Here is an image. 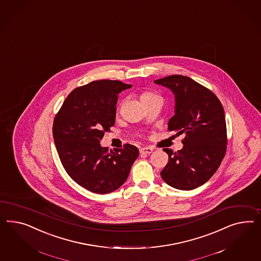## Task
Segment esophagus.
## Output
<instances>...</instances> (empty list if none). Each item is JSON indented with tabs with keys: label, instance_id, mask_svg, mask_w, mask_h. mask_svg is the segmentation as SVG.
Segmentation results:
<instances>
[{
	"label": "esophagus",
	"instance_id": "34e87169",
	"mask_svg": "<svg viewBox=\"0 0 261 261\" xmlns=\"http://www.w3.org/2000/svg\"><path fill=\"white\" fill-rule=\"evenodd\" d=\"M152 152H153V148H151V147H142L140 149L141 154H151Z\"/></svg>",
	"mask_w": 261,
	"mask_h": 261
}]
</instances>
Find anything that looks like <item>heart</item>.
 <instances>
[{
  "label": "heart",
  "mask_w": 261,
  "mask_h": 261,
  "mask_svg": "<svg viewBox=\"0 0 261 261\" xmlns=\"http://www.w3.org/2000/svg\"><path fill=\"white\" fill-rule=\"evenodd\" d=\"M153 97H156V95L154 93H151V92H144V93H142L141 99H149V98H153Z\"/></svg>",
  "instance_id": "b5f03b06"
}]
</instances>
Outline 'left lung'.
<instances>
[{
	"label": "left lung",
	"instance_id": "8db88e82",
	"mask_svg": "<svg viewBox=\"0 0 261 261\" xmlns=\"http://www.w3.org/2000/svg\"><path fill=\"white\" fill-rule=\"evenodd\" d=\"M155 84L175 95V115L168 130L185 135L184 148L163 151L169 161L161 172L162 179L178 190H193L208 181L226 153L227 130L224 109L218 97L191 77L171 75Z\"/></svg>",
	"mask_w": 261,
	"mask_h": 261
}]
</instances>
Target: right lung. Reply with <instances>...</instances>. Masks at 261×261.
Returning a JSON list of instances; mask_svg holds the SVG:
<instances>
[{
    "label": "right lung",
    "mask_w": 261,
    "mask_h": 261,
    "mask_svg": "<svg viewBox=\"0 0 261 261\" xmlns=\"http://www.w3.org/2000/svg\"><path fill=\"white\" fill-rule=\"evenodd\" d=\"M132 85L100 80L75 88L57 113L53 138L66 173L96 194H108L126 181L139 149L131 144L108 151L99 141L115 124L118 95Z\"/></svg>",
    "instance_id": "add662e5"
}]
</instances>
